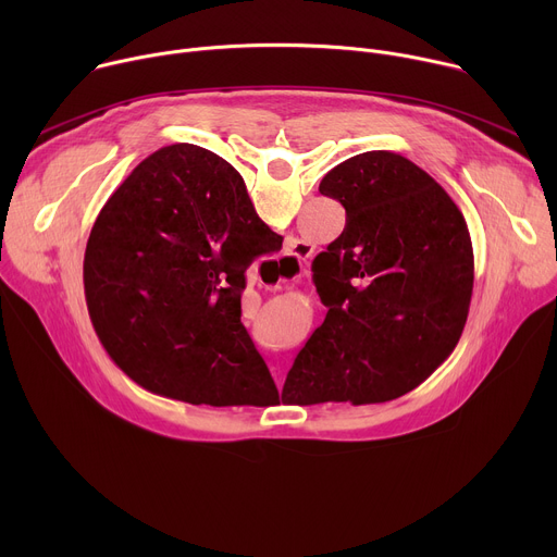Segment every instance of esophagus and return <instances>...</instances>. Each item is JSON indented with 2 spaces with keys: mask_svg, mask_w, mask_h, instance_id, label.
<instances>
[{
  "mask_svg": "<svg viewBox=\"0 0 557 557\" xmlns=\"http://www.w3.org/2000/svg\"><path fill=\"white\" fill-rule=\"evenodd\" d=\"M312 249L306 245V243H290L286 247V253L277 260V273H280V282H286V280H295L301 275L304 267H306V260L310 258Z\"/></svg>",
  "mask_w": 557,
  "mask_h": 557,
  "instance_id": "esophagus-1",
  "label": "esophagus"
}]
</instances>
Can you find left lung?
Listing matches in <instances>:
<instances>
[{"label":"left lung","instance_id":"left-lung-1","mask_svg":"<svg viewBox=\"0 0 557 557\" xmlns=\"http://www.w3.org/2000/svg\"><path fill=\"white\" fill-rule=\"evenodd\" d=\"M320 191L344 205L346 226L312 262L329 312L286 374V399L392 401L460 339L473 288L467 222L428 172L385 149L339 163Z\"/></svg>","mask_w":557,"mask_h":557}]
</instances>
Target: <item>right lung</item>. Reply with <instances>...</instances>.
I'll return each mask as SVG.
<instances>
[{"label":"right lung","mask_w":557,"mask_h":557,"mask_svg":"<svg viewBox=\"0 0 557 557\" xmlns=\"http://www.w3.org/2000/svg\"><path fill=\"white\" fill-rule=\"evenodd\" d=\"M282 249L243 176L218 153L156 149L103 205L86 247L95 333L138 385L194 406L275 389L240 322L247 269Z\"/></svg>","instance_id":"obj_1"}]
</instances>
